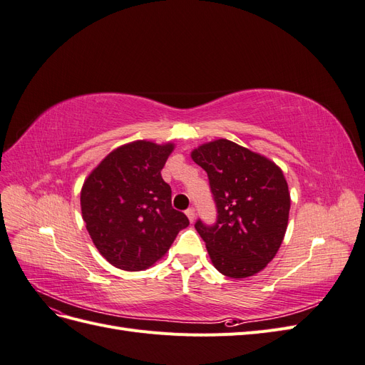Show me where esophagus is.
I'll list each match as a JSON object with an SVG mask.
<instances>
[{
  "label": "esophagus",
  "instance_id": "34e87169",
  "mask_svg": "<svg viewBox=\"0 0 365 365\" xmlns=\"http://www.w3.org/2000/svg\"><path fill=\"white\" fill-rule=\"evenodd\" d=\"M185 215H187V217H189V220H190V222L193 224V220H195V208H187L185 210Z\"/></svg>",
  "mask_w": 365,
  "mask_h": 365
}]
</instances>
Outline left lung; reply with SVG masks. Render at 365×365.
<instances>
[{
  "label": "left lung",
  "mask_w": 365,
  "mask_h": 365,
  "mask_svg": "<svg viewBox=\"0 0 365 365\" xmlns=\"http://www.w3.org/2000/svg\"><path fill=\"white\" fill-rule=\"evenodd\" d=\"M207 172L217 216L196 220L215 268L231 279L262 271L277 254L288 227L291 196L282 169L267 157L220 138L192 152Z\"/></svg>",
  "instance_id": "8db88e82"
}]
</instances>
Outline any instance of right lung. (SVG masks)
Listing matches in <instances>:
<instances>
[{
  "label": "right lung",
  "mask_w": 365,
  "mask_h": 365,
  "mask_svg": "<svg viewBox=\"0 0 365 365\" xmlns=\"http://www.w3.org/2000/svg\"><path fill=\"white\" fill-rule=\"evenodd\" d=\"M172 143L138 140L113 150L85 180L82 217L102 256L125 271H143L160 260L189 219L172 207L161 169Z\"/></svg>",
  "instance_id": "right-lung-1"
}]
</instances>
